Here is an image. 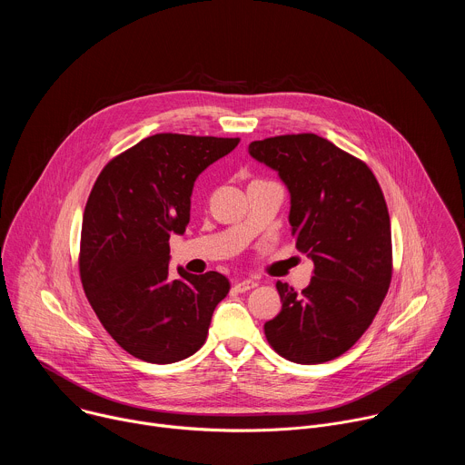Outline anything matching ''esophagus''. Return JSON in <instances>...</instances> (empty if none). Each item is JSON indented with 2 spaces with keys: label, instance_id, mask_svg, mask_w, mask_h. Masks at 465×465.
Segmentation results:
<instances>
[{
  "label": "esophagus",
  "instance_id": "1",
  "mask_svg": "<svg viewBox=\"0 0 465 465\" xmlns=\"http://www.w3.org/2000/svg\"><path fill=\"white\" fill-rule=\"evenodd\" d=\"M259 283L257 282H253V280H241V282H235V291L237 292H246V291H252V289H255Z\"/></svg>",
  "mask_w": 465,
  "mask_h": 465
}]
</instances>
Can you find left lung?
<instances>
[{"label": "left lung", "mask_w": 465, "mask_h": 465, "mask_svg": "<svg viewBox=\"0 0 465 465\" xmlns=\"http://www.w3.org/2000/svg\"><path fill=\"white\" fill-rule=\"evenodd\" d=\"M248 153L289 187L296 248L314 262L302 292L276 283L282 312L264 337L291 362L333 361L364 335L391 282L382 189L362 160L309 132L252 142Z\"/></svg>", "instance_id": "left-lung-1"}]
</instances>
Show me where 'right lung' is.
I'll list each match as a JSON object with an SVG mask.
<instances>
[{
  "label": "right lung",
  "instance_id": "obj_1",
  "mask_svg": "<svg viewBox=\"0 0 465 465\" xmlns=\"http://www.w3.org/2000/svg\"><path fill=\"white\" fill-rule=\"evenodd\" d=\"M239 138L154 134L112 158L83 217L79 272L108 335L153 364L187 359L206 342L213 311L230 292L219 272L169 276V237L189 224L196 176Z\"/></svg>",
  "mask_w": 465,
  "mask_h": 465
}]
</instances>
